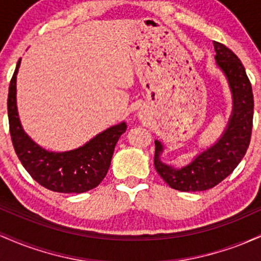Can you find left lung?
Segmentation results:
<instances>
[{
	"instance_id": "left-lung-1",
	"label": "left lung",
	"mask_w": 261,
	"mask_h": 261,
	"mask_svg": "<svg viewBox=\"0 0 261 261\" xmlns=\"http://www.w3.org/2000/svg\"><path fill=\"white\" fill-rule=\"evenodd\" d=\"M217 65L228 79L233 93V112L228 126L216 145L197 155L190 164L174 169L162 163L163 151L155 141L154 167L170 188L180 191H203L216 187L228 176L244 157L253 128L254 97L250 81L238 56L226 45L214 41Z\"/></svg>"
}]
</instances>
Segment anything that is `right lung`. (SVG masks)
<instances>
[{
  "mask_svg": "<svg viewBox=\"0 0 261 261\" xmlns=\"http://www.w3.org/2000/svg\"><path fill=\"white\" fill-rule=\"evenodd\" d=\"M20 59L8 88V121L14 151L27 172L41 187L62 194H81L98 187L107 175L116 142L126 124L97 135L82 147L55 153L45 151L29 139L19 122L16 104V80Z\"/></svg>",
  "mask_w": 261,
  "mask_h": 261,
  "instance_id": "right-lung-1",
  "label": "right lung"
}]
</instances>
